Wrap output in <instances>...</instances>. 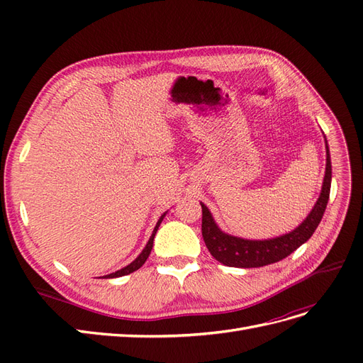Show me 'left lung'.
Listing matches in <instances>:
<instances>
[{"mask_svg": "<svg viewBox=\"0 0 363 363\" xmlns=\"http://www.w3.org/2000/svg\"><path fill=\"white\" fill-rule=\"evenodd\" d=\"M327 147V163H325V175L321 195L313 206L312 212L307 215L304 221L296 227L292 232L272 238L265 240H250L236 238L221 232V228L213 221L212 213L208 208L201 203L203 208V221H201V232L203 239L206 242L207 250L211 255L221 262L223 265L235 267V268H259L276 263L284 257H288L300 245H303L316 230L318 224L321 223L323 215L330 196V184H332V162H330V151Z\"/></svg>", "mask_w": 363, "mask_h": 363, "instance_id": "8db88e82", "label": "left lung"}]
</instances>
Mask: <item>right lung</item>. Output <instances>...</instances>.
<instances>
[{"instance_id":"add662e5","label":"right lung","mask_w":363,"mask_h":363,"mask_svg":"<svg viewBox=\"0 0 363 363\" xmlns=\"http://www.w3.org/2000/svg\"><path fill=\"white\" fill-rule=\"evenodd\" d=\"M164 215L167 213H163L160 218H159V221H157V224H156V227H155V230H152V235H151V238H150V240H148V244H147V247L142 250V252L140 255L130 263V265H127L125 268H123V269H119V271H116V272H112V274H108V276H104L106 279H115V277H123V276H127V274H131L133 271H136V269H139L142 265H144L145 263V260L148 259V256H150V252H151V250H152V240H155V236H156V232H157V228H159V225H160V223L163 221V218H164Z\"/></svg>"}]
</instances>
